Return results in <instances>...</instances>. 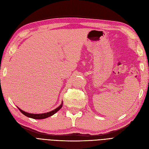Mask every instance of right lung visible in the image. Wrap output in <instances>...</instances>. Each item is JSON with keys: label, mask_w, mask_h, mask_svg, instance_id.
<instances>
[{"label": "right lung", "mask_w": 149, "mask_h": 149, "mask_svg": "<svg viewBox=\"0 0 149 149\" xmlns=\"http://www.w3.org/2000/svg\"><path fill=\"white\" fill-rule=\"evenodd\" d=\"M62 106H63V102H61V105L58 107L56 108L55 110H53L50 112H47V113H44V114H30V113H28V112H26L24 111L21 110L20 109H19H19L20 110V111L22 112V114H24L26 117H29V118L35 119H42L48 118V117L53 115L54 114H55L57 111H58L61 109Z\"/></svg>", "instance_id": "1"}]
</instances>
